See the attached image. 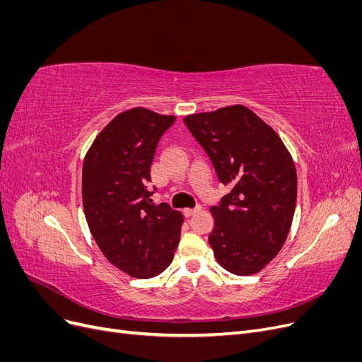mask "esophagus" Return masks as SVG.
<instances>
[{"label": "esophagus", "instance_id": "34e87169", "mask_svg": "<svg viewBox=\"0 0 362 362\" xmlns=\"http://www.w3.org/2000/svg\"><path fill=\"white\" fill-rule=\"evenodd\" d=\"M201 210V206H194V208H184V216L185 217H190V216H193V214H196Z\"/></svg>", "mask_w": 362, "mask_h": 362}]
</instances>
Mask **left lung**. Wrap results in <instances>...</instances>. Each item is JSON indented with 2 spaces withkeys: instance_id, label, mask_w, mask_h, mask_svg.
I'll return each mask as SVG.
<instances>
[{
  "instance_id": "obj_1",
  "label": "left lung",
  "mask_w": 362,
  "mask_h": 362,
  "mask_svg": "<svg viewBox=\"0 0 362 362\" xmlns=\"http://www.w3.org/2000/svg\"><path fill=\"white\" fill-rule=\"evenodd\" d=\"M182 120L210 157L218 181L231 187L211 206L208 243L223 269L254 275L287 240L298 194L293 158L275 131L245 105Z\"/></svg>"
}]
</instances>
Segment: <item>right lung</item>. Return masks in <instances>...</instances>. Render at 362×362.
I'll use <instances>...</instances> for the list:
<instances>
[{
	"label": "right lung",
	"mask_w": 362,
	"mask_h": 362,
	"mask_svg": "<svg viewBox=\"0 0 362 362\" xmlns=\"http://www.w3.org/2000/svg\"><path fill=\"white\" fill-rule=\"evenodd\" d=\"M175 116L133 108L117 115L83 163V206L98 247L129 276L160 275L178 246L182 214L151 204L146 184L161 136ZM156 190V189H154Z\"/></svg>",
	"instance_id": "1"
}]
</instances>
